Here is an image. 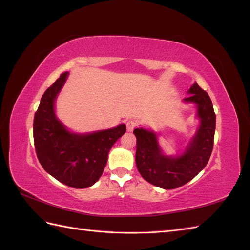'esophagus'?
<instances>
[{
    "instance_id": "esophagus-1",
    "label": "esophagus",
    "mask_w": 250,
    "mask_h": 250,
    "mask_svg": "<svg viewBox=\"0 0 250 250\" xmlns=\"http://www.w3.org/2000/svg\"><path fill=\"white\" fill-rule=\"evenodd\" d=\"M135 125H137V123H135V121H134V120H128L127 122H126V128H127V131L131 132V131L134 129Z\"/></svg>"
}]
</instances>
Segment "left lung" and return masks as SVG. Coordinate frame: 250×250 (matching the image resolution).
<instances>
[{"mask_svg": "<svg viewBox=\"0 0 250 250\" xmlns=\"http://www.w3.org/2000/svg\"><path fill=\"white\" fill-rule=\"evenodd\" d=\"M185 102L195 103L197 106L199 128L192 138L184 153L178 156L164 155L156 133L137 128L135 164L142 177L151 185L171 190L186 185L207 166L214 146L216 115L213 103L207 92L194 83L188 89Z\"/></svg>", "mask_w": 250, "mask_h": 250, "instance_id": "obj_1", "label": "left lung"}]
</instances>
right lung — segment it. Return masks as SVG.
Segmentation results:
<instances>
[{
	"label": "right lung",
	"mask_w": 250,
	"mask_h": 250,
	"mask_svg": "<svg viewBox=\"0 0 250 250\" xmlns=\"http://www.w3.org/2000/svg\"><path fill=\"white\" fill-rule=\"evenodd\" d=\"M67 75H60L42 97L33 122L34 146L50 175L71 188H85L102 175L109 150L126 132V125L84 134L67 130L54 111L55 99Z\"/></svg>",
	"instance_id": "add662e5"
}]
</instances>
